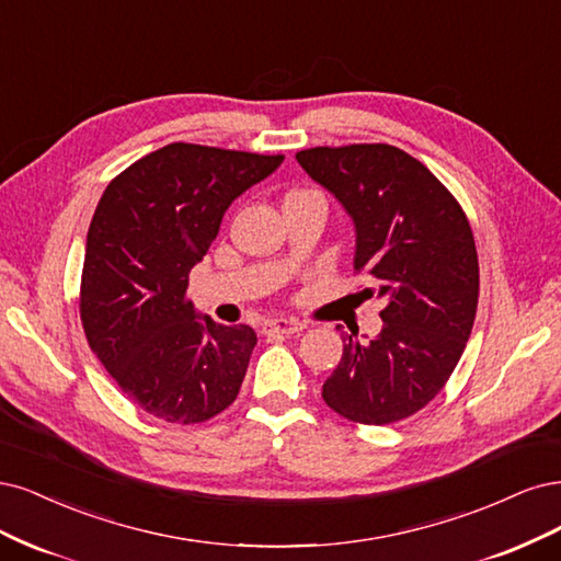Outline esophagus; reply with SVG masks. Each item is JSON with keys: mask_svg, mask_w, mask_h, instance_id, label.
<instances>
[{"mask_svg": "<svg viewBox=\"0 0 561 561\" xmlns=\"http://www.w3.org/2000/svg\"><path fill=\"white\" fill-rule=\"evenodd\" d=\"M298 331H302V323L294 319H270L263 323L265 335H294Z\"/></svg>", "mask_w": 561, "mask_h": 561, "instance_id": "34e87169", "label": "esophagus"}]
</instances>
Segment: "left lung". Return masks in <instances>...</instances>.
Listing matches in <instances>:
<instances>
[{
  "label": "left lung",
  "instance_id": "1",
  "mask_svg": "<svg viewBox=\"0 0 561 561\" xmlns=\"http://www.w3.org/2000/svg\"><path fill=\"white\" fill-rule=\"evenodd\" d=\"M356 226L354 273L366 298H385V327L370 342L342 337L323 382L340 417L382 426L436 399L471 335L480 267L471 224L424 162L389 144L314 147L296 153Z\"/></svg>",
  "mask_w": 561,
  "mask_h": 561
}]
</instances>
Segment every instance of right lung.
Returning <instances> with one entry per match:
<instances>
[{"instance_id": "add662e5", "label": "right lung", "mask_w": 561, "mask_h": 561, "mask_svg": "<svg viewBox=\"0 0 561 561\" xmlns=\"http://www.w3.org/2000/svg\"><path fill=\"white\" fill-rule=\"evenodd\" d=\"M282 160L174 141L100 197L81 273L83 333L118 389L158 420L201 424L238 399L256 333L197 317L188 275L234 197Z\"/></svg>"}]
</instances>
